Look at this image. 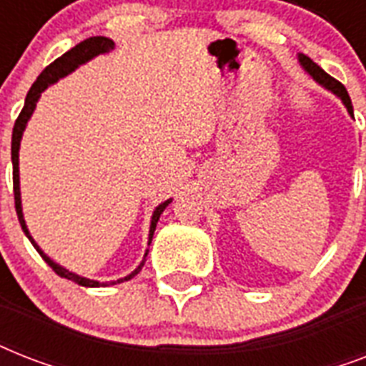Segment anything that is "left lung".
<instances>
[{"label": "left lung", "mask_w": 366, "mask_h": 366, "mask_svg": "<svg viewBox=\"0 0 366 366\" xmlns=\"http://www.w3.org/2000/svg\"><path fill=\"white\" fill-rule=\"evenodd\" d=\"M298 60H300L302 68L310 74V76L315 79V81L319 83V85H323L325 89H329L330 93H335L338 99L344 102V106L347 108V114L350 116H353V106H352V99H350V94H347L346 87L342 85L340 81H336L335 77H330L327 71L323 70V68H319L315 62H313L310 56H306V54H298Z\"/></svg>", "instance_id": "8db88e82"}]
</instances>
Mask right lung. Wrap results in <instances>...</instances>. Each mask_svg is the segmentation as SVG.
Wrapping results in <instances>:
<instances>
[{
    "mask_svg": "<svg viewBox=\"0 0 366 366\" xmlns=\"http://www.w3.org/2000/svg\"><path fill=\"white\" fill-rule=\"evenodd\" d=\"M114 47H116V43L112 41V39H108V37L104 36H97V37H89V39H85V41L77 43L76 47H71L68 53H64L60 59H56L54 62H51V64L45 68V70L39 74V77L36 79V83L31 85L30 91H28V94H26V100H24V108H22V112L19 114V117H16V122H14V127H13V140H11V159H13V192H14V209H16V217H19V222L20 226H22V232L26 234V237L30 239V243L36 247V250L41 254V258L45 262H47L49 266L53 267V272L56 273V275H60V277L64 279H70V281H74V283L81 285V287H106V283H99V281H93V279H87V277H81V275H77V273H71L68 272L66 267L59 266L56 262H53L51 258H49L45 252H43L41 249H39V244L34 241V237L30 235V232H28V228H26V222H24V214H22V201H20V182H19V149H20V138H22V132H24L26 129V123H28V119L31 117V114H34V110H36V104L37 100H39V97H41V93L45 91V89L49 87V85H53V83H56L60 79V77L68 76V74H71V71L76 70L77 66L85 64V62H89L91 59H94V56H99V54H104V53H110V51H114ZM172 199H167L163 201L159 207H155L154 214H152V224H149V241L148 243H152V237H154V232H155V226H157V220H159L161 212L165 211V207L171 203ZM146 256H148V252L144 254V260L138 264V267L134 269L132 273H129L127 277L123 279H117V281H110L108 285H116V283H123V281H129V279H132L134 275H137L140 269H142L144 262H146Z\"/></svg>",
    "mask_w": 366,
    "mask_h": 366,
    "instance_id": "1",
    "label": "right lung"
}]
</instances>
